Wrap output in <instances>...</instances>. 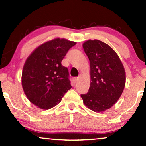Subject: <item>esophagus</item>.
I'll return each instance as SVG.
<instances>
[{
	"label": "esophagus",
	"mask_w": 146,
	"mask_h": 146,
	"mask_svg": "<svg viewBox=\"0 0 146 146\" xmlns=\"http://www.w3.org/2000/svg\"><path fill=\"white\" fill-rule=\"evenodd\" d=\"M74 82H75V83H77V82H78V80H80V77H77V78H74Z\"/></svg>",
	"instance_id": "obj_1"
}]
</instances>
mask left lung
I'll use <instances>...</instances> for the list:
<instances>
[{"mask_svg":"<svg viewBox=\"0 0 146 146\" xmlns=\"http://www.w3.org/2000/svg\"><path fill=\"white\" fill-rule=\"evenodd\" d=\"M90 60V86L81 97L95 112L110 108L118 100L125 84V72L117 53L107 44L88 40L82 44Z\"/></svg>","mask_w":146,"mask_h":146,"instance_id":"8db88e82","label":"left lung"}]
</instances>
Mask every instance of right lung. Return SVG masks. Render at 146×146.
Masks as SVG:
<instances>
[{
	"label": "right lung",
	"instance_id": "1",
	"mask_svg": "<svg viewBox=\"0 0 146 146\" xmlns=\"http://www.w3.org/2000/svg\"><path fill=\"white\" fill-rule=\"evenodd\" d=\"M76 42L56 38L38 46L26 60L22 86L31 103L49 110L62 100L72 88L69 73L61 62Z\"/></svg>",
	"mask_w": 146,
	"mask_h": 146
}]
</instances>
